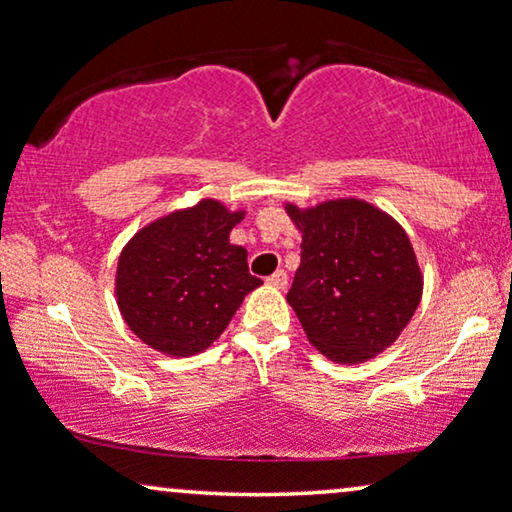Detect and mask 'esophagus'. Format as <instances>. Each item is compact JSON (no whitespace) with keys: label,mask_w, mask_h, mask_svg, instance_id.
Here are the masks:
<instances>
[{"label":"esophagus","mask_w":512,"mask_h":512,"mask_svg":"<svg viewBox=\"0 0 512 512\" xmlns=\"http://www.w3.org/2000/svg\"><path fill=\"white\" fill-rule=\"evenodd\" d=\"M267 283L271 285V288L281 290V288H285V285H288V274L278 269V271H274V274H271V276L267 278Z\"/></svg>","instance_id":"1"}]
</instances>
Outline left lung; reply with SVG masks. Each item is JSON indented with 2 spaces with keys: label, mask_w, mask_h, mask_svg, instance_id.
Returning <instances> with one entry per match:
<instances>
[{
  "label": "left lung",
  "mask_w": 512,
  "mask_h": 512,
  "mask_svg": "<svg viewBox=\"0 0 512 512\" xmlns=\"http://www.w3.org/2000/svg\"><path fill=\"white\" fill-rule=\"evenodd\" d=\"M283 208L302 234V262L288 304L306 339L339 365L379 356L410 323L424 292L407 231L353 196Z\"/></svg>",
  "instance_id": "obj_1"
}]
</instances>
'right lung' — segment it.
<instances>
[{"label":"right lung","mask_w":512,"mask_h":512,"mask_svg":"<svg viewBox=\"0 0 512 512\" xmlns=\"http://www.w3.org/2000/svg\"><path fill=\"white\" fill-rule=\"evenodd\" d=\"M245 210L217 199L156 217L121 250L114 297L124 323L149 349L173 358L206 351L248 292V250L229 243Z\"/></svg>","instance_id":"obj_1"}]
</instances>
